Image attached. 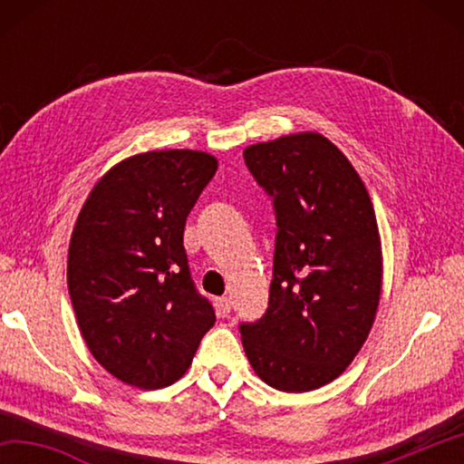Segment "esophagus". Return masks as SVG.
I'll use <instances>...</instances> for the list:
<instances>
[{
  "label": "esophagus",
  "mask_w": 464,
  "mask_h": 464,
  "mask_svg": "<svg viewBox=\"0 0 464 464\" xmlns=\"http://www.w3.org/2000/svg\"><path fill=\"white\" fill-rule=\"evenodd\" d=\"M217 313L221 317H229V313H231V301L227 296H221V298H217Z\"/></svg>",
  "instance_id": "34e87169"
}]
</instances>
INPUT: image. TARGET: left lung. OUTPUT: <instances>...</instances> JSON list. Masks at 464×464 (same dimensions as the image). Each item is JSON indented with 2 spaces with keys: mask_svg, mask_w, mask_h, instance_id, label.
Returning <instances> with one entry per match:
<instances>
[{
  "mask_svg": "<svg viewBox=\"0 0 464 464\" xmlns=\"http://www.w3.org/2000/svg\"><path fill=\"white\" fill-rule=\"evenodd\" d=\"M274 196L276 251L266 315L241 325L254 372L307 392L335 381L362 348L382 295V246L362 178L332 140L290 132L243 149Z\"/></svg>",
  "mask_w": 464,
  "mask_h": 464,
  "instance_id": "1",
  "label": "left lung"
}]
</instances>
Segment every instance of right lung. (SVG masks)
Here are the masks:
<instances>
[{"label": "right lung", "mask_w": 464, "mask_h": 464, "mask_svg": "<svg viewBox=\"0 0 464 464\" xmlns=\"http://www.w3.org/2000/svg\"><path fill=\"white\" fill-rule=\"evenodd\" d=\"M218 168L215 155L160 149L116 163L92 188L67 254V286L92 356L130 387L182 379L215 311L184 249L186 217Z\"/></svg>", "instance_id": "right-lung-1"}]
</instances>
